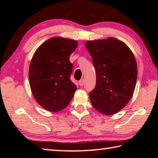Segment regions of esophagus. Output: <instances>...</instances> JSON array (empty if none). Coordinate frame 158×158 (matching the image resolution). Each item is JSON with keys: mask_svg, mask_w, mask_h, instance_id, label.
Wrapping results in <instances>:
<instances>
[{"mask_svg": "<svg viewBox=\"0 0 158 158\" xmlns=\"http://www.w3.org/2000/svg\"><path fill=\"white\" fill-rule=\"evenodd\" d=\"M84 84H85V81H84V79H81L79 81V85H81V86H82V85H84Z\"/></svg>", "mask_w": 158, "mask_h": 158, "instance_id": "1", "label": "esophagus"}]
</instances>
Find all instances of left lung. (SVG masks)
I'll use <instances>...</instances> for the list:
<instances>
[{"label": "left lung", "mask_w": 158, "mask_h": 158, "mask_svg": "<svg viewBox=\"0 0 158 158\" xmlns=\"http://www.w3.org/2000/svg\"><path fill=\"white\" fill-rule=\"evenodd\" d=\"M85 46L96 71L95 86L89 94L92 105L102 114H116L134 93L137 78L135 58L126 44L113 37L88 41Z\"/></svg>", "instance_id": "8db88e82"}]
</instances>
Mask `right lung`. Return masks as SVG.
I'll list each match as a JSON object with an SVG mask.
<instances>
[{
	"instance_id": "1",
	"label": "right lung",
	"mask_w": 158,
	"mask_h": 158,
	"mask_svg": "<svg viewBox=\"0 0 158 158\" xmlns=\"http://www.w3.org/2000/svg\"><path fill=\"white\" fill-rule=\"evenodd\" d=\"M77 47L75 40L52 37L34 53L29 68V83L37 103L47 111L62 110L73 98L77 86L70 80L73 65L69 56Z\"/></svg>"
}]
</instances>
